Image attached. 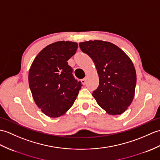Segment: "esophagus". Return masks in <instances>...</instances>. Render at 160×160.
Segmentation results:
<instances>
[{
	"mask_svg": "<svg viewBox=\"0 0 160 160\" xmlns=\"http://www.w3.org/2000/svg\"><path fill=\"white\" fill-rule=\"evenodd\" d=\"M81 82H82V83L83 84H86V82H87V78H84L82 79V80H81Z\"/></svg>",
	"mask_w": 160,
	"mask_h": 160,
	"instance_id": "esophagus-1",
	"label": "esophagus"
}]
</instances>
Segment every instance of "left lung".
<instances>
[{"instance_id": "obj_1", "label": "left lung", "mask_w": 160, "mask_h": 160, "mask_svg": "<svg viewBox=\"0 0 160 160\" xmlns=\"http://www.w3.org/2000/svg\"><path fill=\"white\" fill-rule=\"evenodd\" d=\"M79 46L98 70L99 84L92 95L98 105L109 114L123 113L133 101L136 84L131 59L110 42L94 40L81 42Z\"/></svg>"}]
</instances>
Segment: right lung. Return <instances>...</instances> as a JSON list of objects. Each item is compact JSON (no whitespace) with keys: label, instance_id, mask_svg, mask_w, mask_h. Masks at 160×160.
Masks as SVG:
<instances>
[{"label":"right lung","instance_id":"1","mask_svg":"<svg viewBox=\"0 0 160 160\" xmlns=\"http://www.w3.org/2000/svg\"><path fill=\"white\" fill-rule=\"evenodd\" d=\"M78 43L57 42L40 52L28 73V84L39 108L50 117H58L72 106L78 95L81 82L73 76L67 62L76 52Z\"/></svg>","mask_w":160,"mask_h":160}]
</instances>
